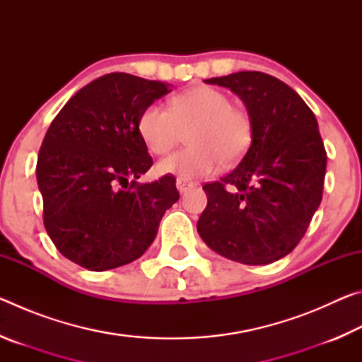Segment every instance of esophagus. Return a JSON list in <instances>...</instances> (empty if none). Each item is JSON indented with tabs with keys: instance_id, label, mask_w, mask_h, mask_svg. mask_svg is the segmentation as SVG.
Wrapping results in <instances>:
<instances>
[{
	"instance_id": "esophagus-1",
	"label": "esophagus",
	"mask_w": 362,
	"mask_h": 362,
	"mask_svg": "<svg viewBox=\"0 0 362 362\" xmlns=\"http://www.w3.org/2000/svg\"><path fill=\"white\" fill-rule=\"evenodd\" d=\"M175 185H177V188H179L180 193H185L189 188L194 187V182L192 179H187V177H179L175 182Z\"/></svg>"
}]
</instances>
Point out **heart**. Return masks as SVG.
Returning a JSON list of instances; mask_svg holds the SVG:
<instances>
[{
	"label": "heart",
	"instance_id": "1",
	"mask_svg": "<svg viewBox=\"0 0 362 362\" xmlns=\"http://www.w3.org/2000/svg\"><path fill=\"white\" fill-rule=\"evenodd\" d=\"M187 132L185 148L158 163L159 174L196 177L211 174L218 163L235 164L246 155L254 137L252 116L231 105L223 90L194 86L169 100L146 107L139 118V132L155 155H166Z\"/></svg>",
	"mask_w": 362,
	"mask_h": 362
}]
</instances>
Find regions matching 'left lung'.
Masks as SVG:
<instances>
[{
	"mask_svg": "<svg viewBox=\"0 0 362 362\" xmlns=\"http://www.w3.org/2000/svg\"><path fill=\"white\" fill-rule=\"evenodd\" d=\"M246 103L254 137L241 163L206 183L198 220L204 243L226 259L267 265L291 254L321 204L327 155L317 121L291 86L262 71L206 79Z\"/></svg>",
	"mask_w": 362,
	"mask_h": 362,
	"instance_id": "1",
	"label": "left lung"
}]
</instances>
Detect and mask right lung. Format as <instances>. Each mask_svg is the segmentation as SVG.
I'll return each mask as SVG.
<instances>
[{
    "instance_id": "obj_1",
    "label": "right lung",
    "mask_w": 362,
    "mask_h": 362,
    "mask_svg": "<svg viewBox=\"0 0 362 362\" xmlns=\"http://www.w3.org/2000/svg\"><path fill=\"white\" fill-rule=\"evenodd\" d=\"M168 93L164 83L108 73L79 89L49 126L36 163L42 222L76 265L105 272L139 259L180 198L174 175L137 182L153 164L139 118Z\"/></svg>"
}]
</instances>
